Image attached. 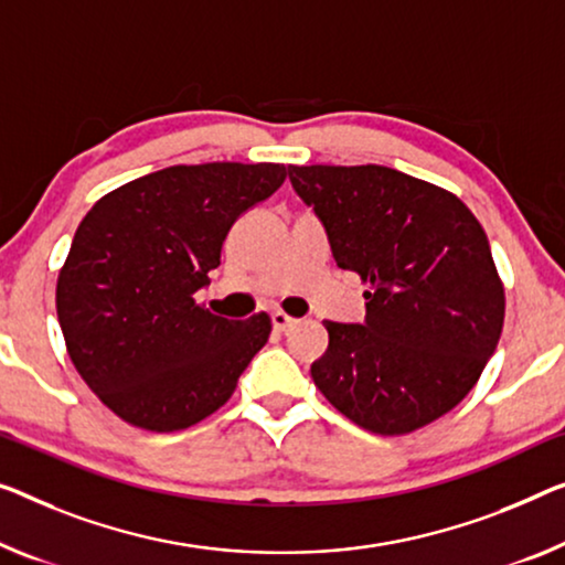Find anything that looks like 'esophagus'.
<instances>
[{
	"label": "esophagus",
	"instance_id": "obj_1",
	"mask_svg": "<svg viewBox=\"0 0 565 565\" xmlns=\"http://www.w3.org/2000/svg\"><path fill=\"white\" fill-rule=\"evenodd\" d=\"M271 324H274L276 332H286V330H291L294 324H297V319L289 317V315H284V311H274Z\"/></svg>",
	"mask_w": 565,
	"mask_h": 565
}]
</instances>
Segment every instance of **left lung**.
<instances>
[{
    "label": "left lung",
    "instance_id": "obj_1",
    "mask_svg": "<svg viewBox=\"0 0 565 565\" xmlns=\"http://www.w3.org/2000/svg\"><path fill=\"white\" fill-rule=\"evenodd\" d=\"M332 256L360 274L365 322L327 319L315 385L381 436L411 434L457 406L498 348L504 289L490 241L457 195L381 164L289 167Z\"/></svg>",
    "mask_w": 565,
    "mask_h": 565
}]
</instances>
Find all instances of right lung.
Instances as JSON below:
<instances>
[{
  "mask_svg": "<svg viewBox=\"0 0 565 565\" xmlns=\"http://www.w3.org/2000/svg\"><path fill=\"white\" fill-rule=\"evenodd\" d=\"M286 180L284 164H177L121 184L83 217L57 276L67 355L126 424L182 431L231 398L271 334L195 301L231 225Z\"/></svg>",
  "mask_w": 565,
  "mask_h": 565,
  "instance_id": "obj_1",
  "label": "right lung"
}]
</instances>
